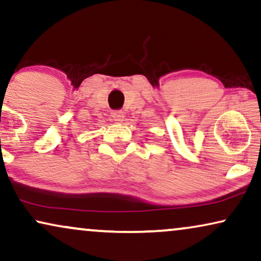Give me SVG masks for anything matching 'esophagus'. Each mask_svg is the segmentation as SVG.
Masks as SVG:
<instances>
[{"label": "esophagus", "mask_w": 261, "mask_h": 261, "mask_svg": "<svg viewBox=\"0 0 261 261\" xmlns=\"http://www.w3.org/2000/svg\"><path fill=\"white\" fill-rule=\"evenodd\" d=\"M112 118L114 121H117V123H121V121L124 120V113L121 112V111H114L112 113Z\"/></svg>", "instance_id": "obj_1"}]
</instances>
